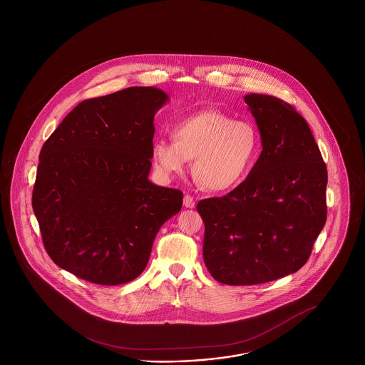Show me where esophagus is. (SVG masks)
<instances>
[{"mask_svg":"<svg viewBox=\"0 0 365 365\" xmlns=\"http://www.w3.org/2000/svg\"><path fill=\"white\" fill-rule=\"evenodd\" d=\"M183 206L187 207V209H192V207H195V200L191 195L186 194L185 198H183Z\"/></svg>","mask_w":365,"mask_h":365,"instance_id":"obj_1","label":"esophagus"}]
</instances>
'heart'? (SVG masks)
<instances>
[{
    "mask_svg": "<svg viewBox=\"0 0 365 365\" xmlns=\"http://www.w3.org/2000/svg\"><path fill=\"white\" fill-rule=\"evenodd\" d=\"M173 139H156L153 158L158 173L171 178L186 170L210 191H226L240 185L255 163L258 133L250 123L234 120L217 110L190 115L174 124Z\"/></svg>",
    "mask_w": 365,
    "mask_h": 365,
    "instance_id": "obj_1",
    "label": "heart"
}]
</instances>
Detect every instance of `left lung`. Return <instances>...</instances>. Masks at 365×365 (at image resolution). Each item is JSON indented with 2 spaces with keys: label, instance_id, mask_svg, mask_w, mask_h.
I'll return each instance as SVG.
<instances>
[{
  "label": "left lung",
  "instance_id": "obj_1",
  "mask_svg": "<svg viewBox=\"0 0 365 365\" xmlns=\"http://www.w3.org/2000/svg\"><path fill=\"white\" fill-rule=\"evenodd\" d=\"M245 103L262 151L240 186L199 200L203 259L226 285H257L296 273L327 221L328 173L307 120L284 100L250 93Z\"/></svg>",
  "mask_w": 365,
  "mask_h": 365
}]
</instances>
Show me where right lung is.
I'll use <instances>...</instances> for the list:
<instances>
[{
    "instance_id": "right-lung-1",
    "label": "right lung",
    "mask_w": 365,
    "mask_h": 365,
    "mask_svg": "<svg viewBox=\"0 0 365 365\" xmlns=\"http://www.w3.org/2000/svg\"><path fill=\"white\" fill-rule=\"evenodd\" d=\"M168 101L131 87L81 101L48 138L32 206L56 265L99 285L140 276L162 225L183 192L148 180L155 113Z\"/></svg>"
}]
</instances>
